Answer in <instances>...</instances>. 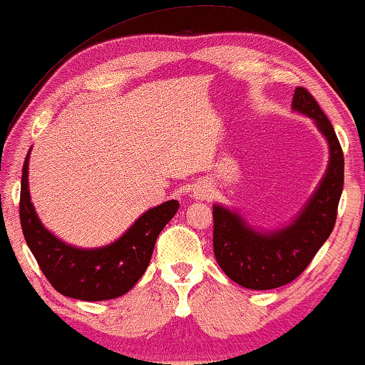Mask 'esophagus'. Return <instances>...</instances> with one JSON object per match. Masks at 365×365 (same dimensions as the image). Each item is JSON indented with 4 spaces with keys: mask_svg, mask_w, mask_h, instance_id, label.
Masks as SVG:
<instances>
[{
    "mask_svg": "<svg viewBox=\"0 0 365 365\" xmlns=\"http://www.w3.org/2000/svg\"><path fill=\"white\" fill-rule=\"evenodd\" d=\"M193 197L198 200H208L210 198V188L205 187V185H197L193 188Z\"/></svg>",
    "mask_w": 365,
    "mask_h": 365,
    "instance_id": "1",
    "label": "esophagus"
}]
</instances>
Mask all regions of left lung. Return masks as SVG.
Segmentation results:
<instances>
[{
    "label": "left lung",
    "mask_w": 365,
    "mask_h": 365,
    "mask_svg": "<svg viewBox=\"0 0 365 365\" xmlns=\"http://www.w3.org/2000/svg\"><path fill=\"white\" fill-rule=\"evenodd\" d=\"M292 110L311 117L329 143V165L319 187L292 222L258 232L245 218L213 205V251L230 279L248 289H274L294 281L329 238L344 187V153L334 127L304 87H296Z\"/></svg>",
    "instance_id": "8db88e82"
}]
</instances>
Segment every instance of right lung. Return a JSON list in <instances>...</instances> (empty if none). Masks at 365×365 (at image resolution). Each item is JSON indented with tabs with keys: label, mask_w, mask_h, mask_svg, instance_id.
I'll return each instance as SVG.
<instances>
[{
	"label": "right lung",
	"mask_w": 365,
	"mask_h": 365,
	"mask_svg": "<svg viewBox=\"0 0 365 365\" xmlns=\"http://www.w3.org/2000/svg\"><path fill=\"white\" fill-rule=\"evenodd\" d=\"M29 153L23 165L19 218L24 240L51 286L63 296L81 301L114 299L130 291L150 263L163 227L177 213V200L142 215L114 243L101 248L71 246L44 228L31 203L28 187Z\"/></svg>",
	"instance_id": "add662e5"
}]
</instances>
